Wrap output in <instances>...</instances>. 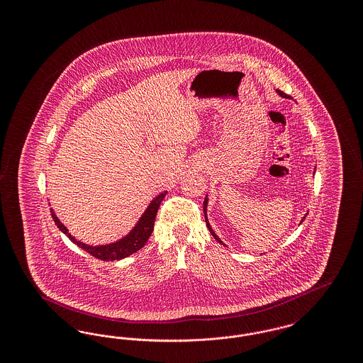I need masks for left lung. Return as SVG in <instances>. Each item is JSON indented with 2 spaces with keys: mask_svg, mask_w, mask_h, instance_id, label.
I'll return each instance as SVG.
<instances>
[{
  "mask_svg": "<svg viewBox=\"0 0 363 363\" xmlns=\"http://www.w3.org/2000/svg\"><path fill=\"white\" fill-rule=\"evenodd\" d=\"M277 94H279V95H280V96H281V98H289V96H287V95H286V94H283V92H281V91H277ZM207 206H208V196H206V200H204V216H206V223H207L208 230H209V233H211V234H212V237H213V238H215V240H216V241L219 242V243H220V245H225V243H223V241H222V240H220V238H219V237H218V235H216V234H215V231H213V230H212V227H211V225H209V222H208ZM306 215H308V213H306ZM306 215H305V216H303V218H302V220H301V223H302V222H303V220H305V218H306Z\"/></svg>",
  "mask_w": 363,
  "mask_h": 363,
  "instance_id": "1",
  "label": "left lung"
}]
</instances>
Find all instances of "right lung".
Returning <instances> with one entry per match:
<instances>
[{"label": "right lung", "mask_w": 363, "mask_h": 363, "mask_svg": "<svg viewBox=\"0 0 363 363\" xmlns=\"http://www.w3.org/2000/svg\"><path fill=\"white\" fill-rule=\"evenodd\" d=\"M166 194H167V191H162L156 196L155 199L150 203L147 209L144 211V213L138 219V223L129 231V234H126L118 241L111 242L107 245H95L94 246V245H86L84 242L76 240L70 234L69 230L60 222V219L54 213L52 208H50V212H52L54 223L67 237H69L70 241L76 243L79 247H82L83 250H86V253H89L91 256H94L96 259H104V261H116V259L129 257L130 255L136 253L145 245V242L148 241V238L151 237V234L154 231V222H155L157 208L160 206V203Z\"/></svg>", "instance_id": "1"}]
</instances>
